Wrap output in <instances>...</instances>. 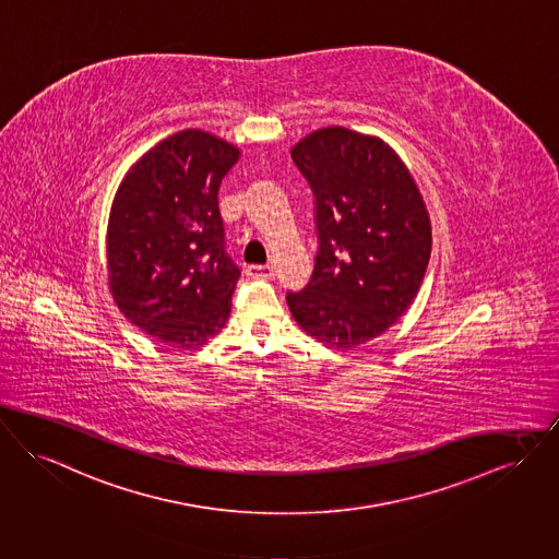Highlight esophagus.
<instances>
[{
	"label": "esophagus",
	"mask_w": 559,
	"mask_h": 559,
	"mask_svg": "<svg viewBox=\"0 0 559 559\" xmlns=\"http://www.w3.org/2000/svg\"><path fill=\"white\" fill-rule=\"evenodd\" d=\"M247 276H251V278H270L272 276V265H260V263H251V265H247Z\"/></svg>",
	"instance_id": "obj_1"
}]
</instances>
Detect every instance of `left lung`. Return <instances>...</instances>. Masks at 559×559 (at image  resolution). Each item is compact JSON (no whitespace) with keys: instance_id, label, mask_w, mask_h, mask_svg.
Wrapping results in <instances>:
<instances>
[{"instance_id":"1","label":"left lung","mask_w":559,"mask_h":559,"mask_svg":"<svg viewBox=\"0 0 559 559\" xmlns=\"http://www.w3.org/2000/svg\"><path fill=\"white\" fill-rule=\"evenodd\" d=\"M292 158L314 197V270L287 304L299 328L333 348H355L396 323L430 258L423 197L393 150L361 132H310Z\"/></svg>"}]
</instances>
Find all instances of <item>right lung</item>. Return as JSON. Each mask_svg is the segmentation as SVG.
I'll list each match as a JSON object with an SVG mask.
<instances>
[{
    "label": "right lung",
    "instance_id": "add662e5",
    "mask_svg": "<svg viewBox=\"0 0 559 559\" xmlns=\"http://www.w3.org/2000/svg\"><path fill=\"white\" fill-rule=\"evenodd\" d=\"M238 150L204 131L170 134L127 173L107 226L109 289L132 325L197 348L226 325L240 270L217 194Z\"/></svg>",
    "mask_w": 559,
    "mask_h": 559
}]
</instances>
